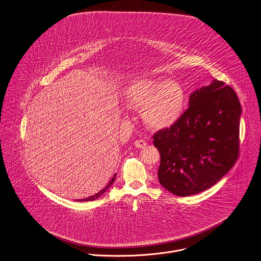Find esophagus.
Segmentation results:
<instances>
[{"label": "esophagus", "instance_id": "34e87169", "mask_svg": "<svg viewBox=\"0 0 261 261\" xmlns=\"http://www.w3.org/2000/svg\"><path fill=\"white\" fill-rule=\"evenodd\" d=\"M134 146H135L136 148H138V149H142V148H145V147L147 146V143H146V141H144V140H136V141L134 142Z\"/></svg>", "mask_w": 261, "mask_h": 261}]
</instances>
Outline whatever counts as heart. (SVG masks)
<instances>
[{
    "label": "heart",
    "instance_id": "b5f03b06",
    "mask_svg": "<svg viewBox=\"0 0 261 261\" xmlns=\"http://www.w3.org/2000/svg\"><path fill=\"white\" fill-rule=\"evenodd\" d=\"M130 108L144 109V120L151 128L167 129L177 122L184 112L185 93L175 81L140 77L125 91Z\"/></svg>",
    "mask_w": 261,
    "mask_h": 261
}]
</instances>
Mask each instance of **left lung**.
I'll list each match as a JSON object with an SVG mask.
<instances>
[{"mask_svg": "<svg viewBox=\"0 0 261 261\" xmlns=\"http://www.w3.org/2000/svg\"><path fill=\"white\" fill-rule=\"evenodd\" d=\"M241 115L236 92L221 81L192 92L181 118L153 135L161 154L160 184L177 196H190L217 184L239 156Z\"/></svg>", "mask_w": 261, "mask_h": 261, "instance_id": "1", "label": "left lung"}]
</instances>
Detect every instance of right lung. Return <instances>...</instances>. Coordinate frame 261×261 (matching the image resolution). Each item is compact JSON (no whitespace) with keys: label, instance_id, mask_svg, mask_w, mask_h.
<instances>
[{"label":"right lung","instance_id":"add662e5","mask_svg":"<svg viewBox=\"0 0 261 261\" xmlns=\"http://www.w3.org/2000/svg\"><path fill=\"white\" fill-rule=\"evenodd\" d=\"M115 176H116V174L111 178V180L108 182V185L103 188V189H101L99 192H97L96 194H94V195H92V196H90V197H87V198H84V199H77L76 201H81V202H83V201H93V200L97 199L99 196H101L107 190H108V188L112 185V184L114 182V180H115Z\"/></svg>","mask_w":261,"mask_h":261}]
</instances>
